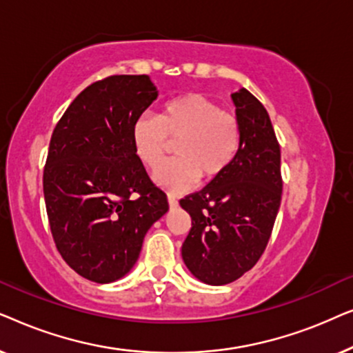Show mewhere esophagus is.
<instances>
[{
	"label": "esophagus",
	"instance_id": "esophagus-1",
	"mask_svg": "<svg viewBox=\"0 0 353 353\" xmlns=\"http://www.w3.org/2000/svg\"><path fill=\"white\" fill-rule=\"evenodd\" d=\"M168 205H170L172 209H173V207H176V205H178V201H176V197L173 196V194H168Z\"/></svg>",
	"mask_w": 353,
	"mask_h": 353
}]
</instances>
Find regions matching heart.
I'll return each instance as SVG.
<instances>
[{"label": "heart", "instance_id": "heart-1", "mask_svg": "<svg viewBox=\"0 0 353 353\" xmlns=\"http://www.w3.org/2000/svg\"><path fill=\"white\" fill-rule=\"evenodd\" d=\"M168 139H176V159L163 163L154 180L167 190L181 191L199 176L209 181L228 170L239 154L243 127L215 101L190 93L167 101L157 117L141 115L132 125L133 151L149 168L161 165Z\"/></svg>", "mask_w": 353, "mask_h": 353}]
</instances>
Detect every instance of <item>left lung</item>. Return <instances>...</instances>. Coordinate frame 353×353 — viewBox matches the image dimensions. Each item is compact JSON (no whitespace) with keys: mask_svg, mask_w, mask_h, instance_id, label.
<instances>
[{"mask_svg":"<svg viewBox=\"0 0 353 353\" xmlns=\"http://www.w3.org/2000/svg\"><path fill=\"white\" fill-rule=\"evenodd\" d=\"M231 98L243 127L238 157L205 188L180 201L191 216L183 260L212 286L236 281L259 262L283 194L281 151L267 109L245 88Z\"/></svg>","mask_w":353,"mask_h":353,"instance_id":"left-lung-1","label":"left lung"}]
</instances>
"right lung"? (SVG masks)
Segmentation results:
<instances>
[{"mask_svg":"<svg viewBox=\"0 0 353 353\" xmlns=\"http://www.w3.org/2000/svg\"><path fill=\"white\" fill-rule=\"evenodd\" d=\"M157 98L148 75H110L81 91L51 134L43 192L56 248L72 270L112 283L137 263L168 210L132 144V125Z\"/></svg>","mask_w":353,"mask_h":353,"instance_id":"obj_1","label":"right lung"}]
</instances>
